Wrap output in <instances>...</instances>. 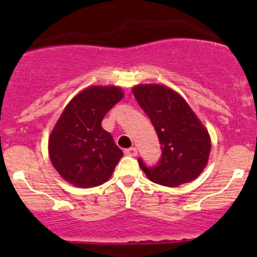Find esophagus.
Listing matches in <instances>:
<instances>
[{
  "label": "esophagus",
  "mask_w": 257,
  "mask_h": 257,
  "mask_svg": "<svg viewBox=\"0 0 257 257\" xmlns=\"http://www.w3.org/2000/svg\"><path fill=\"white\" fill-rule=\"evenodd\" d=\"M125 153L126 155H131V157H136L137 154H138V150L136 149V148H129V149H125Z\"/></svg>",
  "instance_id": "esophagus-1"
}]
</instances>
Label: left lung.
Masks as SVG:
<instances>
[{
	"label": "left lung",
	"mask_w": 257,
	"mask_h": 257,
	"mask_svg": "<svg viewBox=\"0 0 257 257\" xmlns=\"http://www.w3.org/2000/svg\"><path fill=\"white\" fill-rule=\"evenodd\" d=\"M137 102L149 116L162 144L157 167L139 165L149 180L179 186L195 180L208 165L211 139L208 129L185 99L172 88L158 83L132 88Z\"/></svg>",
	"instance_id": "left-lung-1"
}]
</instances>
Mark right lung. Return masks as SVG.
I'll use <instances>...</instances> for the list:
<instances>
[{"instance_id": "1", "label": "right lung", "mask_w": 257, "mask_h": 257, "mask_svg": "<svg viewBox=\"0 0 257 257\" xmlns=\"http://www.w3.org/2000/svg\"><path fill=\"white\" fill-rule=\"evenodd\" d=\"M123 97L118 85H89L66 105L49 134L48 154L67 183L93 188L112 177L123 152L102 120Z\"/></svg>"}]
</instances>
